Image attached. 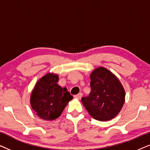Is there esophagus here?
<instances>
[{"label":"esophagus","mask_w":150,"mask_h":150,"mask_svg":"<svg viewBox=\"0 0 150 150\" xmlns=\"http://www.w3.org/2000/svg\"><path fill=\"white\" fill-rule=\"evenodd\" d=\"M82 97V93H79V94H77V95H75L74 96V98L77 100H80Z\"/></svg>","instance_id":"obj_1"}]
</instances>
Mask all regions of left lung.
Instances as JSON below:
<instances>
[{"label":"left lung","instance_id":"obj_1","mask_svg":"<svg viewBox=\"0 0 150 150\" xmlns=\"http://www.w3.org/2000/svg\"><path fill=\"white\" fill-rule=\"evenodd\" d=\"M91 92L81 101L93 119L106 122L117 115L125 102V90L115 75L104 67L90 74Z\"/></svg>","mask_w":150,"mask_h":150}]
</instances>
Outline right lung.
Masks as SVG:
<instances>
[{"label": "right lung", "mask_w": 150, "mask_h": 150, "mask_svg": "<svg viewBox=\"0 0 150 150\" xmlns=\"http://www.w3.org/2000/svg\"><path fill=\"white\" fill-rule=\"evenodd\" d=\"M58 81V74L48 73L38 80L33 89L30 105L37 115L42 120H56L72 100L73 96L67 88L59 86Z\"/></svg>", "instance_id": "obj_1"}]
</instances>
